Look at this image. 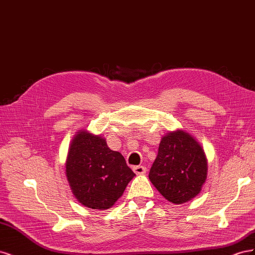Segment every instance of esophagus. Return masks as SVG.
<instances>
[{"mask_svg": "<svg viewBox=\"0 0 255 255\" xmlns=\"http://www.w3.org/2000/svg\"><path fill=\"white\" fill-rule=\"evenodd\" d=\"M133 170L136 174L141 175V174H144L146 172V168L143 167V166H136V167L133 168Z\"/></svg>", "mask_w": 255, "mask_h": 255, "instance_id": "1", "label": "esophagus"}]
</instances>
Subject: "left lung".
<instances>
[{
    "mask_svg": "<svg viewBox=\"0 0 255 255\" xmlns=\"http://www.w3.org/2000/svg\"><path fill=\"white\" fill-rule=\"evenodd\" d=\"M207 177L204 150L194 136L176 129L163 136L149 179L169 202L182 204L200 194Z\"/></svg>",
    "mask_w": 255,
    "mask_h": 255,
    "instance_id": "left-lung-1",
    "label": "left lung"
}]
</instances>
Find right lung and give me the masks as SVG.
Listing matches in <instances>:
<instances>
[{
  "instance_id": "right-lung-1",
  "label": "right lung",
  "mask_w": 255,
  "mask_h": 255,
  "mask_svg": "<svg viewBox=\"0 0 255 255\" xmlns=\"http://www.w3.org/2000/svg\"><path fill=\"white\" fill-rule=\"evenodd\" d=\"M66 176L78 201L92 210L113 207L135 173L105 138L79 129L69 146Z\"/></svg>"
}]
</instances>
